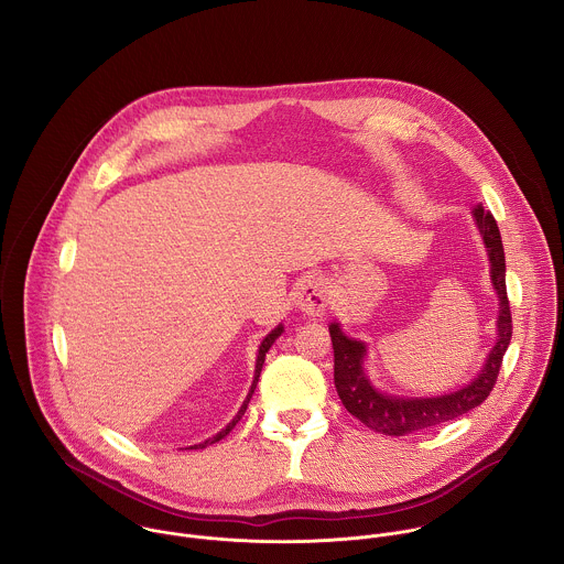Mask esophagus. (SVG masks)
<instances>
[{
  "label": "esophagus",
  "mask_w": 564,
  "mask_h": 564,
  "mask_svg": "<svg viewBox=\"0 0 564 564\" xmlns=\"http://www.w3.org/2000/svg\"><path fill=\"white\" fill-rule=\"evenodd\" d=\"M295 308L302 311L304 315L319 317L327 308V289L319 275H306L304 280L297 282L295 295H293Z\"/></svg>",
  "instance_id": "34e87169"
}]
</instances>
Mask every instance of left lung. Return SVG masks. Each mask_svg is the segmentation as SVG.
<instances>
[{"label": "left lung", "instance_id": "1", "mask_svg": "<svg viewBox=\"0 0 564 564\" xmlns=\"http://www.w3.org/2000/svg\"><path fill=\"white\" fill-rule=\"evenodd\" d=\"M474 221L482 235L484 247L490 262V282L499 300V315H497V343L492 345L490 354L486 356L480 373L460 387L454 393L436 395V398H398L382 393L373 387L365 371L367 345L362 340L349 338L340 323H329V336L334 347V387L343 405L360 419L367 427L389 434V436H403L416 430L434 427L445 421H452L490 395L497 373L501 367V358L510 345L512 336V317L506 295V256L503 245L499 237L497 221L490 213L480 206L474 208Z\"/></svg>", "mask_w": 564, "mask_h": 564}]
</instances>
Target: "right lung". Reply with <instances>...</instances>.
I'll use <instances>...</instances> for the list:
<instances>
[{"label":"right lung","instance_id":"1","mask_svg":"<svg viewBox=\"0 0 564 564\" xmlns=\"http://www.w3.org/2000/svg\"><path fill=\"white\" fill-rule=\"evenodd\" d=\"M284 332V325L280 323L275 329H271L264 338H262V343H260V347H258V358H256V369H253V382H251V389H249V393H247V398H245V402H242L241 410L235 414V419L221 430V432H217L213 438H206L204 443H197V445H191L188 449H204V447H208V445H213V443H217V441H221L226 434H230V430L241 421L242 414H245V410H247V403L251 400V395H253V389H256V384H258V378H260V371H262V365H264V356H267V351H269V347L275 343V338L280 336Z\"/></svg>","mask_w":564,"mask_h":564}]
</instances>
